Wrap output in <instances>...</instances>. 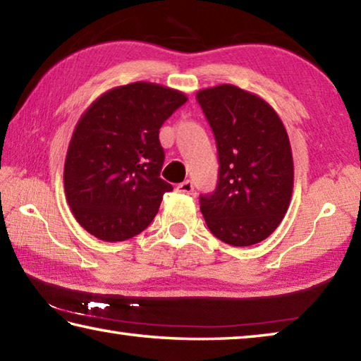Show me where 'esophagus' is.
<instances>
[{
  "label": "esophagus",
  "mask_w": 361,
  "mask_h": 361,
  "mask_svg": "<svg viewBox=\"0 0 361 361\" xmlns=\"http://www.w3.org/2000/svg\"><path fill=\"white\" fill-rule=\"evenodd\" d=\"M176 192H180V194H192V192H194L192 183L189 181V180L180 183V185L176 186Z\"/></svg>",
  "instance_id": "esophagus-1"
}]
</instances>
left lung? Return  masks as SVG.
Segmentation results:
<instances>
[{
    "label": "left lung",
    "mask_w": 361,
    "mask_h": 361,
    "mask_svg": "<svg viewBox=\"0 0 361 361\" xmlns=\"http://www.w3.org/2000/svg\"><path fill=\"white\" fill-rule=\"evenodd\" d=\"M216 140L215 192L200 195L210 232L232 247L267 239L290 207L295 169L282 119L259 95L232 84L197 92Z\"/></svg>",
    "instance_id": "8db88e82"
}]
</instances>
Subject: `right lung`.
Masks as SVG:
<instances>
[{
    "mask_svg": "<svg viewBox=\"0 0 361 361\" xmlns=\"http://www.w3.org/2000/svg\"><path fill=\"white\" fill-rule=\"evenodd\" d=\"M181 90L138 81L90 103L73 130L65 157L66 202L97 239L122 242L148 228L172 185L159 178V129L186 103Z\"/></svg>",
    "mask_w": 361,
    "mask_h": 361,
    "instance_id": "obj_1",
    "label": "right lung"
}]
</instances>
